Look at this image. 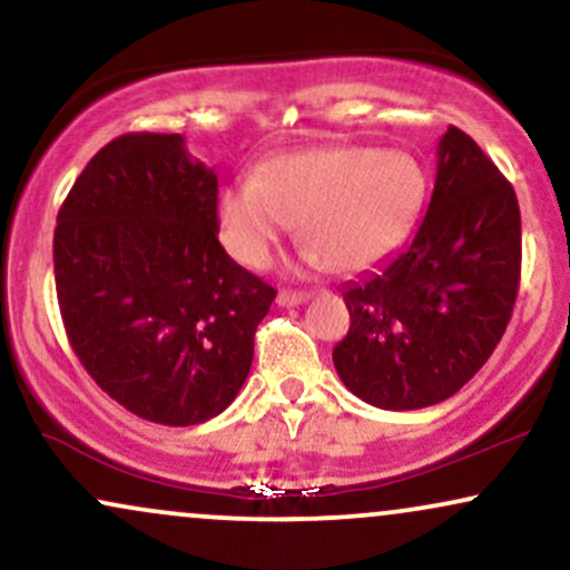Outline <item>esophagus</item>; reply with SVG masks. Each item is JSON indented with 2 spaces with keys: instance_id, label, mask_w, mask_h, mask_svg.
Masks as SVG:
<instances>
[{
  "instance_id": "1",
  "label": "esophagus",
  "mask_w": 570,
  "mask_h": 570,
  "mask_svg": "<svg viewBox=\"0 0 570 570\" xmlns=\"http://www.w3.org/2000/svg\"><path fill=\"white\" fill-rule=\"evenodd\" d=\"M307 299H311V292H289V289L278 292V305H284V307L303 305V303H307Z\"/></svg>"
}]
</instances>
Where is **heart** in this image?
<instances>
[{
	"instance_id": "heart-1",
	"label": "heart",
	"mask_w": 570,
	"mask_h": 570,
	"mask_svg": "<svg viewBox=\"0 0 570 570\" xmlns=\"http://www.w3.org/2000/svg\"><path fill=\"white\" fill-rule=\"evenodd\" d=\"M423 195L426 171L407 149H297L219 195V233L238 263L265 267L297 219L307 265L356 273L402 240Z\"/></svg>"
}]
</instances>
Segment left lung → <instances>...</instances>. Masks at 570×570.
I'll use <instances>...</instances> for the list:
<instances>
[{
	"mask_svg": "<svg viewBox=\"0 0 570 570\" xmlns=\"http://www.w3.org/2000/svg\"><path fill=\"white\" fill-rule=\"evenodd\" d=\"M520 206L472 136L436 147L426 217L407 246L343 289L340 381L381 410H421L463 389L507 332L520 289Z\"/></svg>",
	"mask_w": 570,
	"mask_h": 570,
	"instance_id": "left-lung-1",
	"label": "left lung"
}]
</instances>
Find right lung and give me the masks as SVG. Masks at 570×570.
Listing matches in <instances>:
<instances>
[{
	"label": "right lung",
	"instance_id": "add662e5",
	"mask_svg": "<svg viewBox=\"0 0 570 570\" xmlns=\"http://www.w3.org/2000/svg\"><path fill=\"white\" fill-rule=\"evenodd\" d=\"M217 174L181 134H126L69 189L53 235L71 348L117 404L163 426L230 407L276 289L227 257Z\"/></svg>",
	"mask_w": 570,
	"mask_h": 570
}]
</instances>
